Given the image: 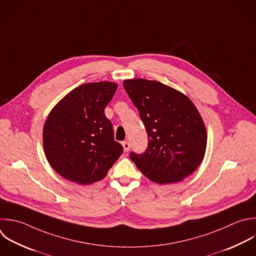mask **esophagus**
Returning <instances> with one entry per match:
<instances>
[{
  "instance_id": "esophagus-1",
  "label": "esophagus",
  "mask_w": 256,
  "mask_h": 256,
  "mask_svg": "<svg viewBox=\"0 0 256 256\" xmlns=\"http://www.w3.org/2000/svg\"><path fill=\"white\" fill-rule=\"evenodd\" d=\"M122 146H123V149H124L125 152H127V151L130 150V143H129V141H124V142L122 143Z\"/></svg>"
}]
</instances>
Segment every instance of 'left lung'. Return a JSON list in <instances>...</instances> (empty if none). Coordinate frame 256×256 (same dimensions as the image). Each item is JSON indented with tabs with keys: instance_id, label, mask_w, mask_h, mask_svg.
Returning <instances> with one entry per match:
<instances>
[{
	"instance_id": "left-lung-1",
	"label": "left lung",
	"mask_w": 256,
	"mask_h": 256,
	"mask_svg": "<svg viewBox=\"0 0 256 256\" xmlns=\"http://www.w3.org/2000/svg\"><path fill=\"white\" fill-rule=\"evenodd\" d=\"M124 88L137 107L148 148L130 158L148 179L169 184L183 180L201 164L207 145L205 124L188 96L163 83L127 79Z\"/></svg>"
}]
</instances>
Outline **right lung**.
I'll list each match as a JSON object with an SVG mask.
<instances>
[{"mask_svg": "<svg viewBox=\"0 0 256 256\" xmlns=\"http://www.w3.org/2000/svg\"><path fill=\"white\" fill-rule=\"evenodd\" d=\"M117 87L109 81L82 84L50 111L43 128L44 152L63 178L81 185L100 181L123 153L104 112Z\"/></svg>", "mask_w": 256, "mask_h": 256, "instance_id": "obj_1", "label": "right lung"}]
</instances>
